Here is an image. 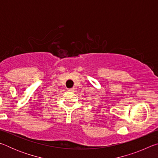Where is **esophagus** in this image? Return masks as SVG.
<instances>
[{"label": "esophagus", "instance_id": "obj_1", "mask_svg": "<svg viewBox=\"0 0 158 158\" xmlns=\"http://www.w3.org/2000/svg\"><path fill=\"white\" fill-rule=\"evenodd\" d=\"M74 90V88H73V89H68V91H70V92H73Z\"/></svg>", "mask_w": 158, "mask_h": 158}]
</instances>
